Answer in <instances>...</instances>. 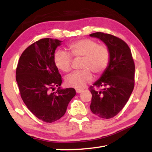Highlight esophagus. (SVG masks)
<instances>
[{
  "label": "esophagus",
  "instance_id": "obj_1",
  "mask_svg": "<svg viewBox=\"0 0 152 152\" xmlns=\"http://www.w3.org/2000/svg\"><path fill=\"white\" fill-rule=\"evenodd\" d=\"M83 91L82 89H80V88H77L76 89V92L77 93H82Z\"/></svg>",
  "mask_w": 152,
  "mask_h": 152
}]
</instances>
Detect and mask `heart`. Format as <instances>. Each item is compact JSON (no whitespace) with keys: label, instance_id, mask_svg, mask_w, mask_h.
Here are the masks:
<instances>
[{"label":"heart","instance_id":"heart-1","mask_svg":"<svg viewBox=\"0 0 152 152\" xmlns=\"http://www.w3.org/2000/svg\"><path fill=\"white\" fill-rule=\"evenodd\" d=\"M68 50L74 57H82V71L70 74L66 78L67 86L82 88L93 80L92 72L99 75L109 65L110 52L104 45H98L96 41L89 39H82L70 43ZM71 55L62 50L56 51L54 61L58 69L68 72L71 69Z\"/></svg>","mask_w":152,"mask_h":152}]
</instances>
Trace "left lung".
Returning a JSON list of instances; mask_svg holds the SVG:
<instances>
[{"label":"left lung","mask_w":152,"mask_h":152,"mask_svg":"<svg viewBox=\"0 0 152 152\" xmlns=\"http://www.w3.org/2000/svg\"><path fill=\"white\" fill-rule=\"evenodd\" d=\"M90 37L99 39L110 52L109 65L100 78L90 87L91 111L99 118L109 119L115 116L127 102L134 88L135 64L128 45L113 35L95 32Z\"/></svg>","instance_id":"obj_1"}]
</instances>
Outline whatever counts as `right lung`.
<instances>
[{
  "mask_svg": "<svg viewBox=\"0 0 152 152\" xmlns=\"http://www.w3.org/2000/svg\"><path fill=\"white\" fill-rule=\"evenodd\" d=\"M61 41L41 39L20 55L16 70L21 98L28 109L39 120L53 122L65 114L76 94L72 88H61V75L54 61L55 50ZM56 87L57 91L51 93Z\"/></svg>",
  "mask_w": 152,
  "mask_h": 152,
  "instance_id": "1",
  "label": "right lung"
}]
</instances>
